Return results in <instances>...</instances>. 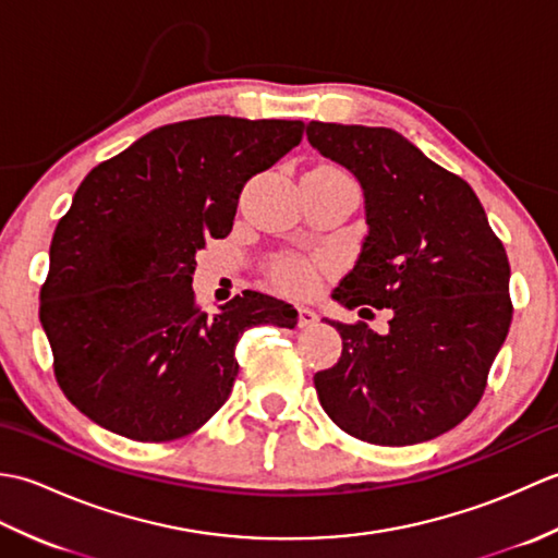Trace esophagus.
<instances>
[{
	"label": "esophagus",
	"mask_w": 558,
	"mask_h": 558,
	"mask_svg": "<svg viewBox=\"0 0 558 558\" xmlns=\"http://www.w3.org/2000/svg\"><path fill=\"white\" fill-rule=\"evenodd\" d=\"M318 322V314L314 310H310V306H300L298 310V326L300 328H310Z\"/></svg>",
	"instance_id": "1"
}]
</instances>
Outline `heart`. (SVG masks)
I'll return each instance as SVG.
<instances>
[{"instance_id":"heart-1","label":"heart","mask_w":558,"mask_h":558,"mask_svg":"<svg viewBox=\"0 0 558 558\" xmlns=\"http://www.w3.org/2000/svg\"><path fill=\"white\" fill-rule=\"evenodd\" d=\"M270 276L282 290L294 294L312 292L318 286V266L302 258H278L270 268Z\"/></svg>"}]
</instances>
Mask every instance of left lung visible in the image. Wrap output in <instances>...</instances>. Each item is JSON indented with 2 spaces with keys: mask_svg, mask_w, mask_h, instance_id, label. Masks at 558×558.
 I'll return each instance as SVG.
<instances>
[{
  "mask_svg": "<svg viewBox=\"0 0 558 558\" xmlns=\"http://www.w3.org/2000/svg\"><path fill=\"white\" fill-rule=\"evenodd\" d=\"M306 138L364 192L366 236L333 290L348 310H390L388 333L338 324V364L314 376L342 432L412 446L475 410L513 318L506 248L477 194L386 126L310 122Z\"/></svg>",
  "mask_w": 558,
  "mask_h": 558,
  "instance_id": "obj_1",
  "label": "left lung"
}]
</instances>
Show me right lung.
Segmentation results:
<instances>
[{"label": "right lung", "instance_id": "obj_1", "mask_svg": "<svg viewBox=\"0 0 558 558\" xmlns=\"http://www.w3.org/2000/svg\"><path fill=\"white\" fill-rule=\"evenodd\" d=\"M302 134L300 120L201 117L86 174L52 236L40 324L88 420L134 441L192 434L228 400L244 330L298 326L292 304L252 290L208 314L192 276L198 248L230 234L244 184Z\"/></svg>", "mask_w": 558, "mask_h": 558}]
</instances>
